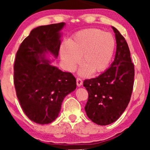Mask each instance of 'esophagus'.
<instances>
[{
	"label": "esophagus",
	"instance_id": "obj_1",
	"mask_svg": "<svg viewBox=\"0 0 150 150\" xmlns=\"http://www.w3.org/2000/svg\"><path fill=\"white\" fill-rule=\"evenodd\" d=\"M76 84L78 87H81V86L83 85V81L79 78H77L76 79Z\"/></svg>",
	"mask_w": 150,
	"mask_h": 150
}]
</instances>
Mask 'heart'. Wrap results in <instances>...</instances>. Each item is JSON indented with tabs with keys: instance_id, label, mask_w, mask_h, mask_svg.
Listing matches in <instances>:
<instances>
[{
	"instance_id": "obj_1",
	"label": "heart",
	"mask_w": 150,
	"mask_h": 150,
	"mask_svg": "<svg viewBox=\"0 0 150 150\" xmlns=\"http://www.w3.org/2000/svg\"><path fill=\"white\" fill-rule=\"evenodd\" d=\"M115 41L109 33L97 28H89L77 33L69 44L60 48L61 61L67 71H73L80 62L83 64L79 74L88 76L102 72L107 68L113 55Z\"/></svg>"
}]
</instances>
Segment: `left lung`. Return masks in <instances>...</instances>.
I'll return each instance as SVG.
<instances>
[{"instance_id":"1","label":"left lung","mask_w":150,"mask_h":150,"mask_svg":"<svg viewBox=\"0 0 150 150\" xmlns=\"http://www.w3.org/2000/svg\"><path fill=\"white\" fill-rule=\"evenodd\" d=\"M115 35V57L110 67L83 83L89 93L85 110L92 122L106 126L117 120L128 105L134 84V67L125 38L112 26Z\"/></svg>"}]
</instances>
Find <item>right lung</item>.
<instances>
[{
    "label": "right lung",
    "instance_id": "right-lung-1",
    "mask_svg": "<svg viewBox=\"0 0 150 150\" xmlns=\"http://www.w3.org/2000/svg\"><path fill=\"white\" fill-rule=\"evenodd\" d=\"M64 22L40 26L30 31L16 53L14 85L26 116L39 124L58 117L65 96L74 91L76 81L69 72L51 65L47 55L57 58Z\"/></svg>",
    "mask_w": 150,
    "mask_h": 150
}]
</instances>
